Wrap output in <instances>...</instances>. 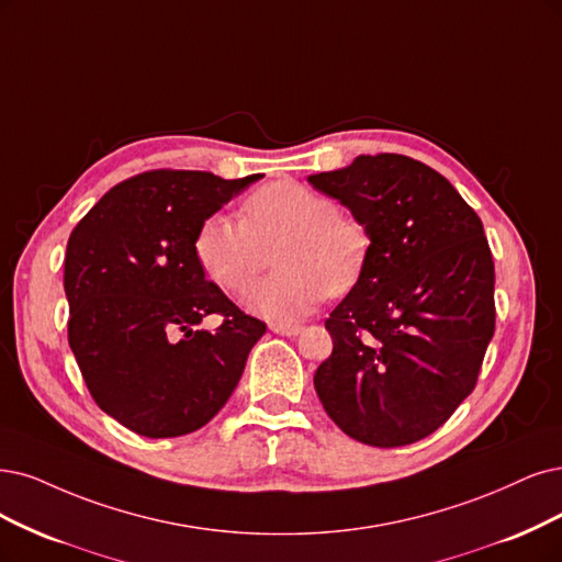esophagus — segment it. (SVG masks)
I'll list each match as a JSON object with an SVG mask.
<instances>
[{
    "mask_svg": "<svg viewBox=\"0 0 562 562\" xmlns=\"http://www.w3.org/2000/svg\"><path fill=\"white\" fill-rule=\"evenodd\" d=\"M270 330H273V334H278V336L294 338V336L301 334L303 326L301 324H270Z\"/></svg>",
    "mask_w": 562,
    "mask_h": 562,
    "instance_id": "esophagus-1",
    "label": "esophagus"
}]
</instances>
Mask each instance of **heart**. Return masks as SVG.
Listing matches in <instances>:
<instances>
[{
  "instance_id": "heart-1",
  "label": "heart",
  "mask_w": 562,
  "mask_h": 562,
  "mask_svg": "<svg viewBox=\"0 0 562 562\" xmlns=\"http://www.w3.org/2000/svg\"><path fill=\"white\" fill-rule=\"evenodd\" d=\"M273 247L280 268L255 289L249 307L270 322L292 324L328 294H345L359 282L370 238L334 199L296 180L270 182L249 194L243 220L207 215L194 236L205 276L236 296L252 289Z\"/></svg>"
}]
</instances>
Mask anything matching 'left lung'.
Wrapping results in <instances>:
<instances>
[{
    "instance_id": "left-lung-1",
    "label": "left lung",
    "mask_w": 562,
    "mask_h": 562,
    "mask_svg": "<svg viewBox=\"0 0 562 562\" xmlns=\"http://www.w3.org/2000/svg\"><path fill=\"white\" fill-rule=\"evenodd\" d=\"M307 182L370 238L359 282L326 319L334 351L315 372L317 396L349 438L417 442L470 396L493 338L482 220L445 176L405 155H359Z\"/></svg>"
}]
</instances>
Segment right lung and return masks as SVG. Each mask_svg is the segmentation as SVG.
Segmentation results:
<instances>
[{
    "instance_id": "add662e5",
    "label": "right lung",
    "mask_w": 562,
    "mask_h": 562,
    "mask_svg": "<svg viewBox=\"0 0 562 562\" xmlns=\"http://www.w3.org/2000/svg\"><path fill=\"white\" fill-rule=\"evenodd\" d=\"M261 173L148 171L115 184L69 236V345L94 403L143 438H178L232 396L266 324L205 280L199 224ZM207 314L214 331L195 326Z\"/></svg>"
}]
</instances>
